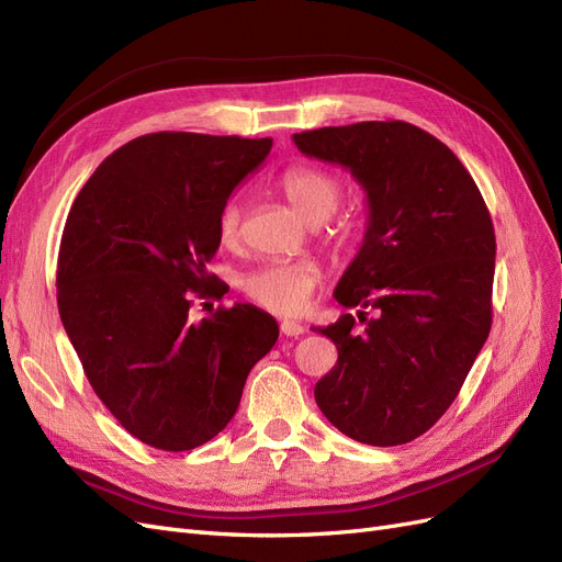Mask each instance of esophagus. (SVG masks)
Instances as JSON below:
<instances>
[{
    "mask_svg": "<svg viewBox=\"0 0 562 562\" xmlns=\"http://www.w3.org/2000/svg\"><path fill=\"white\" fill-rule=\"evenodd\" d=\"M304 333V326L297 321H281V335L285 337H300Z\"/></svg>",
    "mask_w": 562,
    "mask_h": 562,
    "instance_id": "34e87169",
    "label": "esophagus"
}]
</instances>
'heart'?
<instances>
[{"mask_svg": "<svg viewBox=\"0 0 562 562\" xmlns=\"http://www.w3.org/2000/svg\"><path fill=\"white\" fill-rule=\"evenodd\" d=\"M281 190L291 206L312 225L328 220L342 201V180L316 164H295L283 171ZM244 203L241 199H227L217 215V236L223 244H234L241 234ZM353 229L342 225L333 232L337 246L351 241ZM318 267L312 262H269L248 271L241 279L244 293L260 304L262 310L274 314H297L310 302V295L318 283Z\"/></svg>", "mask_w": 562, "mask_h": 562, "instance_id": "obj_1", "label": "heart"}]
</instances>
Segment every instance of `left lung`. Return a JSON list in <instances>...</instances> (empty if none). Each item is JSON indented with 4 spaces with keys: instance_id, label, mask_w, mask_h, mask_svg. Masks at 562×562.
<instances>
[{
    "instance_id": "1",
    "label": "left lung",
    "mask_w": 562,
    "mask_h": 562,
    "mask_svg": "<svg viewBox=\"0 0 562 562\" xmlns=\"http://www.w3.org/2000/svg\"><path fill=\"white\" fill-rule=\"evenodd\" d=\"M302 155L339 164L363 187V246L335 288L370 307L314 328L337 347L316 382L321 413L359 443H411L443 417L492 326L495 227L448 145L407 122L295 133Z\"/></svg>"
}]
</instances>
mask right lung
<instances>
[{"label":"right lung","instance_id":"right-lung-1","mask_svg":"<svg viewBox=\"0 0 562 562\" xmlns=\"http://www.w3.org/2000/svg\"><path fill=\"white\" fill-rule=\"evenodd\" d=\"M271 138L147 133L81 187L58 252V312L108 411L143 443L182 452L223 431L250 368L279 337L252 304L192 321V297H220L206 262L217 215Z\"/></svg>","mask_w":562,"mask_h":562}]
</instances>
